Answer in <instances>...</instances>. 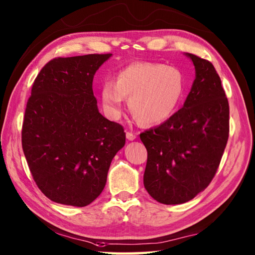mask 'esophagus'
Wrapping results in <instances>:
<instances>
[{"mask_svg": "<svg viewBox=\"0 0 255 255\" xmlns=\"http://www.w3.org/2000/svg\"><path fill=\"white\" fill-rule=\"evenodd\" d=\"M126 137H127L128 140H135L136 139V133H133L131 131H127Z\"/></svg>", "mask_w": 255, "mask_h": 255, "instance_id": "34e87169", "label": "esophagus"}]
</instances>
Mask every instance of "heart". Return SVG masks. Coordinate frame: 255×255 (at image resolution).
Returning <instances> with one entry per match:
<instances>
[{
  "mask_svg": "<svg viewBox=\"0 0 255 255\" xmlns=\"http://www.w3.org/2000/svg\"><path fill=\"white\" fill-rule=\"evenodd\" d=\"M184 92L185 80L177 68L139 62L123 69L116 82H105L100 97L108 118H119L124 97H127L129 109L138 122L156 125L167 120L175 113Z\"/></svg>",
  "mask_w": 255,
  "mask_h": 255,
  "instance_id": "1",
  "label": "heart"
}]
</instances>
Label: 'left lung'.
Listing matches in <instances>:
<instances>
[{
    "instance_id": "obj_1",
    "label": "left lung",
    "mask_w": 255,
    "mask_h": 255,
    "mask_svg": "<svg viewBox=\"0 0 255 255\" xmlns=\"http://www.w3.org/2000/svg\"><path fill=\"white\" fill-rule=\"evenodd\" d=\"M195 80L182 109L140 133L148 156L143 185L161 204H183L208 186L229 139V101L215 68L185 53Z\"/></svg>"
}]
</instances>
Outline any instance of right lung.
Wrapping results in <instances>:
<instances>
[{
	"label": "right lung",
	"mask_w": 255,
	"mask_h": 255,
	"mask_svg": "<svg viewBox=\"0 0 255 255\" xmlns=\"http://www.w3.org/2000/svg\"><path fill=\"white\" fill-rule=\"evenodd\" d=\"M55 58L36 76L22 126V148L40 191L63 205L87 206L107 182L126 142L122 125L99 113L92 81L112 57Z\"/></svg>",
	"instance_id": "1"
}]
</instances>
